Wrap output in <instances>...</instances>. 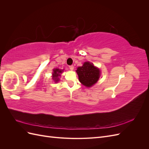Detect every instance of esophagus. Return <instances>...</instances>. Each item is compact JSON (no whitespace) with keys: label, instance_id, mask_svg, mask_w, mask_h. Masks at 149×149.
Wrapping results in <instances>:
<instances>
[{"label":"esophagus","instance_id":"1","mask_svg":"<svg viewBox=\"0 0 149 149\" xmlns=\"http://www.w3.org/2000/svg\"><path fill=\"white\" fill-rule=\"evenodd\" d=\"M69 68H70V69L71 70H73V69H74V66H73V65H71V66H69Z\"/></svg>","mask_w":149,"mask_h":149}]
</instances>
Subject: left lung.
I'll use <instances>...</instances> for the list:
<instances>
[{
    "label": "left lung",
    "mask_w": 149,
    "mask_h": 149,
    "mask_svg": "<svg viewBox=\"0 0 149 149\" xmlns=\"http://www.w3.org/2000/svg\"><path fill=\"white\" fill-rule=\"evenodd\" d=\"M76 71L80 83L88 88L93 86L97 82L101 74L100 70L89 61L84 62L83 66L78 67Z\"/></svg>",
    "instance_id": "left-lung-1"
}]
</instances>
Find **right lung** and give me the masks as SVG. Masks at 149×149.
Instances as JSON below:
<instances>
[{
  "label": "right lung",
  "instance_id": "right-lung-1",
  "mask_svg": "<svg viewBox=\"0 0 149 149\" xmlns=\"http://www.w3.org/2000/svg\"><path fill=\"white\" fill-rule=\"evenodd\" d=\"M63 71V70H60L58 68L53 69V73H52V79L55 83H57L60 81L59 77L61 76V73Z\"/></svg>",
  "mask_w": 149,
  "mask_h": 149
}]
</instances>
